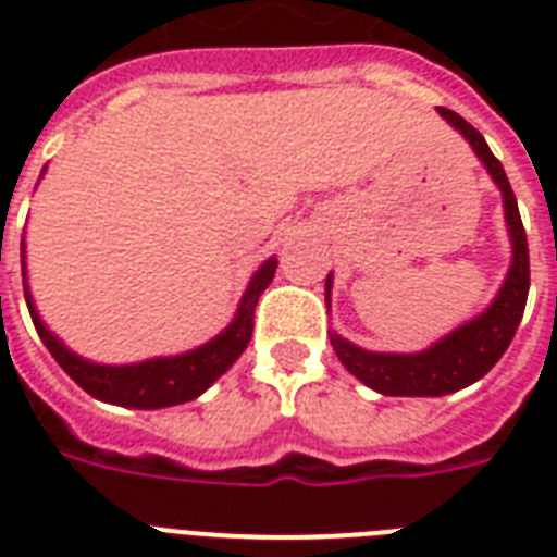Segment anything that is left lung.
Returning <instances> with one entry per match:
<instances>
[{
    "instance_id": "obj_1",
    "label": "left lung",
    "mask_w": 557,
    "mask_h": 557,
    "mask_svg": "<svg viewBox=\"0 0 557 557\" xmlns=\"http://www.w3.org/2000/svg\"><path fill=\"white\" fill-rule=\"evenodd\" d=\"M454 129L468 141L474 150L485 173L492 176L503 196V213H506V231L511 239V262L506 277H503L497 295L483 312H476L471 321L459 323L457 330L433 341L431 347L419 352H375L364 349L330 330V341L335 356L361 384L381 393V396H448L457 389L474 384L492 370L500 356L509 349L511 338L520 326L523 309H527L529 295V248L527 231L520 222L518 199L511 193L506 170L488 144L466 117H459L450 109H436ZM332 297V271L326 274V306Z\"/></svg>"
}]
</instances>
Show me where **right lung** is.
I'll list each match as a JSON object with an SVG mask.
<instances>
[{"instance_id": "right-lung-1", "label": "right lung", "mask_w": 557, "mask_h": 557, "mask_svg": "<svg viewBox=\"0 0 557 557\" xmlns=\"http://www.w3.org/2000/svg\"><path fill=\"white\" fill-rule=\"evenodd\" d=\"M46 173V170H42ZM277 271V257H269L260 269L253 271L245 286L236 312L225 330L205 341L201 347H193L178 356H156L133 361V364H100L91 358L77 356L65 347L63 338H57L39 318L34 295L28 286V265H25V239H22V283H25V304H28L30 321L37 326V335L54 356V361L81 384L89 396L98 401L133 410H161V407L185 405L199 398L216 379H222L234 361L245 352L253 332V309L257 300L269 288Z\"/></svg>"}]
</instances>
